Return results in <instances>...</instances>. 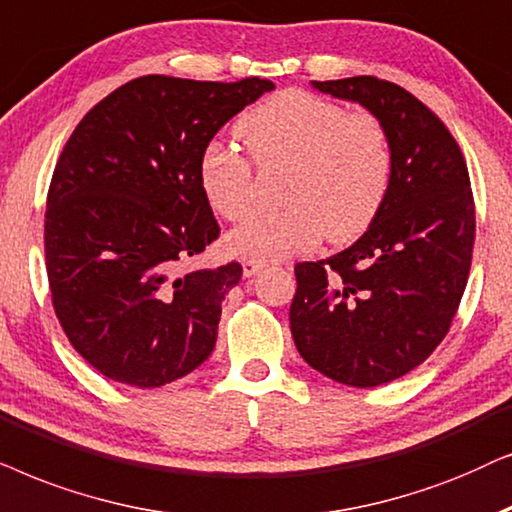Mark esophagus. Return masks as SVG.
<instances>
[{"label": "esophagus", "mask_w": 512, "mask_h": 512, "mask_svg": "<svg viewBox=\"0 0 512 512\" xmlns=\"http://www.w3.org/2000/svg\"><path fill=\"white\" fill-rule=\"evenodd\" d=\"M241 267H243V276H245V278H252V276L260 274V271H262L264 267H267V264H264V262H255V260H243Z\"/></svg>", "instance_id": "34e87169"}]
</instances>
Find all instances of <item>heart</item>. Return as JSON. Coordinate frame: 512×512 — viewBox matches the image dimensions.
Returning <instances> with one entry per match:
<instances>
[{
  "label": "heart",
  "mask_w": 512,
  "mask_h": 512,
  "mask_svg": "<svg viewBox=\"0 0 512 512\" xmlns=\"http://www.w3.org/2000/svg\"><path fill=\"white\" fill-rule=\"evenodd\" d=\"M236 138L260 166L288 163V206L250 215L224 238L227 252L241 260H285L323 236L351 241L370 227L391 187L393 149L384 124L306 91L276 93L248 109ZM199 182L210 208L227 220L243 217L255 201L250 163L220 142L203 152Z\"/></svg>",
  "instance_id": "1"
}]
</instances>
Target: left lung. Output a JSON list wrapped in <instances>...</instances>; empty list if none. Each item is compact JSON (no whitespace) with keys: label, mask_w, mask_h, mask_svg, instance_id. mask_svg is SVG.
<instances>
[{"label":"left lung","mask_w":512,"mask_h":512,"mask_svg":"<svg viewBox=\"0 0 512 512\" xmlns=\"http://www.w3.org/2000/svg\"><path fill=\"white\" fill-rule=\"evenodd\" d=\"M311 86L384 124L393 175L356 243L295 267L290 330L313 370L372 388L412 372L447 335L473 257L470 177L445 124L405 88L377 77Z\"/></svg>","instance_id":"1"}]
</instances>
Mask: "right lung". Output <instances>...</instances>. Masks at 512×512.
I'll return each mask as SVG.
<instances>
[{
	"instance_id": "obj_1",
	"label": "right lung",
	"mask_w": 512,
	"mask_h": 512,
	"mask_svg": "<svg viewBox=\"0 0 512 512\" xmlns=\"http://www.w3.org/2000/svg\"><path fill=\"white\" fill-rule=\"evenodd\" d=\"M274 81L149 74L100 100L67 140L46 201L53 309L107 379L156 388L215 349L241 264L180 274L220 234L199 182L215 133Z\"/></svg>"
}]
</instances>
